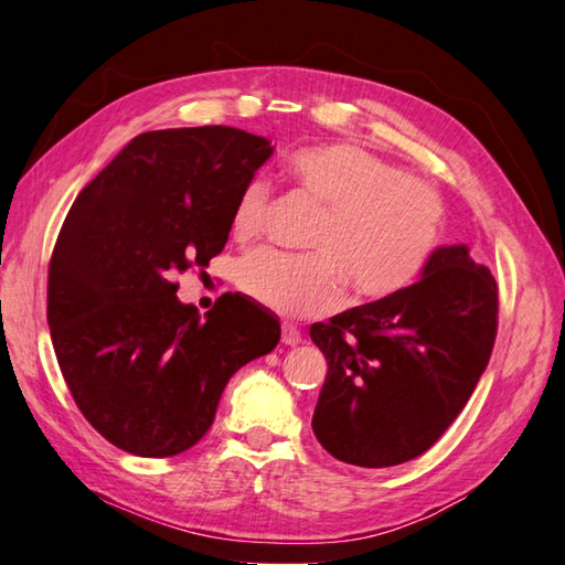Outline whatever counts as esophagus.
Instances as JSON below:
<instances>
[{
    "instance_id": "obj_1",
    "label": "esophagus",
    "mask_w": 565,
    "mask_h": 565,
    "mask_svg": "<svg viewBox=\"0 0 565 565\" xmlns=\"http://www.w3.org/2000/svg\"><path fill=\"white\" fill-rule=\"evenodd\" d=\"M281 342L289 344V347H296L298 342H301V330L289 326V322H284V326H281Z\"/></svg>"
}]
</instances>
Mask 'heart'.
I'll return each mask as SVG.
<instances>
[{
  "label": "heart",
  "instance_id": "heart-1",
  "mask_svg": "<svg viewBox=\"0 0 565 565\" xmlns=\"http://www.w3.org/2000/svg\"><path fill=\"white\" fill-rule=\"evenodd\" d=\"M286 172L322 206L308 249L296 257L257 249L237 262L235 284L252 301L289 318L328 313L342 301V279L362 298L411 286L435 252L444 221L437 189L352 142L296 150ZM269 211V186L249 179L231 211V235L255 239Z\"/></svg>",
  "mask_w": 565,
  "mask_h": 565
}]
</instances>
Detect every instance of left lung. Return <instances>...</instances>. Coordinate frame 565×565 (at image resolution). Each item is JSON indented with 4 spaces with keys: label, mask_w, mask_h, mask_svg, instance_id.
Wrapping results in <instances>:
<instances>
[{
    "label": "left lung",
    "mask_w": 565,
    "mask_h": 565,
    "mask_svg": "<svg viewBox=\"0 0 565 565\" xmlns=\"http://www.w3.org/2000/svg\"><path fill=\"white\" fill-rule=\"evenodd\" d=\"M498 284L468 245H441L407 289L310 326L328 359L313 431L334 459L364 468L425 454L488 366Z\"/></svg>",
    "instance_id": "8db88e82"
}]
</instances>
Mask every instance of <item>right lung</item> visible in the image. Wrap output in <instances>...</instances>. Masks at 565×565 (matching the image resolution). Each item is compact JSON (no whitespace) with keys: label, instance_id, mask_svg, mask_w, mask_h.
Instances as JSON below:
<instances>
[{"label":"right lung","instance_id":"1","mask_svg":"<svg viewBox=\"0 0 565 565\" xmlns=\"http://www.w3.org/2000/svg\"><path fill=\"white\" fill-rule=\"evenodd\" d=\"M271 142L227 126L140 134L79 191L47 267V328L89 425L136 456H174L213 425L225 383L269 354L279 320L239 294L206 316L174 276L209 267Z\"/></svg>","mask_w":565,"mask_h":565}]
</instances>
